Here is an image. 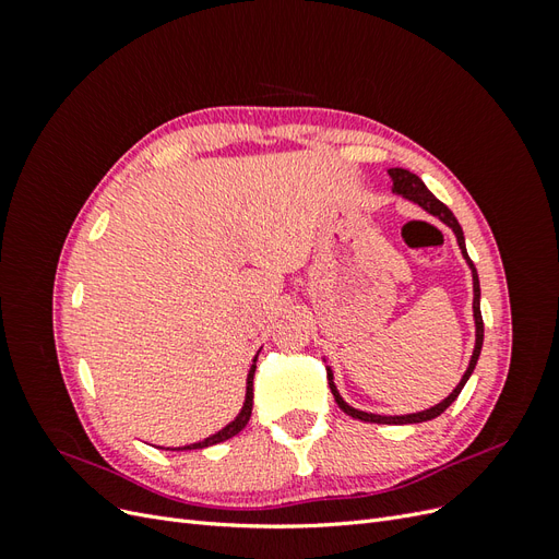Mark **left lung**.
Returning <instances> with one entry per match:
<instances>
[{
    "label": "left lung",
    "instance_id": "obj_1",
    "mask_svg": "<svg viewBox=\"0 0 559 559\" xmlns=\"http://www.w3.org/2000/svg\"><path fill=\"white\" fill-rule=\"evenodd\" d=\"M389 177H392V181H394V193H399V195H403V198H408V200L417 202L419 207H425L429 214L438 216L443 224H448V226L454 230L456 242H460V249H462L464 259H466V263L471 265V273H473V317H476V347H473V357H471V364H468V368H466V373H464L462 382L452 389V394H450L445 401L433 405V408L421 411V413H413V415H394V417H386V415H373V413H364V411L352 408V405H347V403L343 401V396L337 394V389H335V384H333V376H331L329 368H326V376H329V386H331V392H333V399H335V403H337V408H341L343 413H347L349 417L361 419V421H376V425H417V421L433 419V417L441 415L445 408H450L452 401H454L456 396H460V392L464 389L466 380L471 378L473 368H476V364H478L480 349H483V331H485V329H483V314H480V282H478L476 265H473V261L468 259V253H466L464 233H462L460 222H456V218H454V214L443 205L441 200H438V198L427 189L425 181H421L417 175H413V173H408V170H401V167H392V170H389Z\"/></svg>",
    "mask_w": 559,
    "mask_h": 559
}]
</instances>
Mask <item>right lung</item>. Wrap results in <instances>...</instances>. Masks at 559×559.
Masks as SVG:
<instances>
[{"label":"right lung","mask_w":559,"mask_h":559,"mask_svg":"<svg viewBox=\"0 0 559 559\" xmlns=\"http://www.w3.org/2000/svg\"><path fill=\"white\" fill-rule=\"evenodd\" d=\"M253 361H257V359H253ZM253 370H257V364L251 366L249 376H247V396H245V405H242L240 415L235 417L226 429H222L218 433L205 438V441L193 443V445H186V448H175V450H200V448H210V445H216V443H224V441H228V438H233L235 433H240V431L247 427V421H249V417H251V405H253ZM170 450H173V448H170Z\"/></svg>","instance_id":"1"}]
</instances>
